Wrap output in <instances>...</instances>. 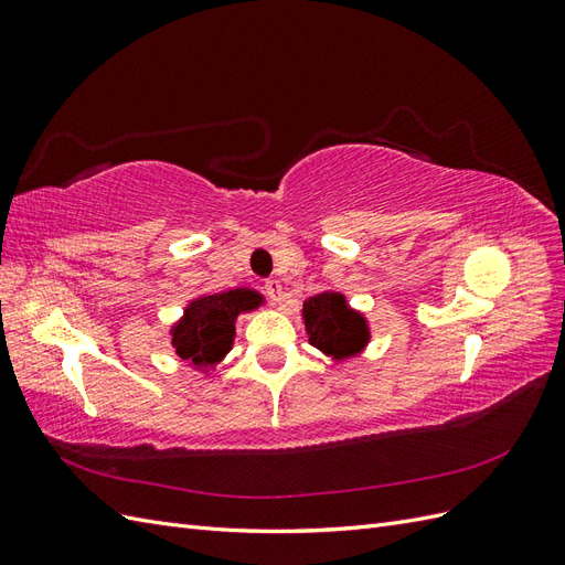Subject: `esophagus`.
I'll return each instance as SVG.
<instances>
[{
    "label": "esophagus",
    "mask_w": 565,
    "mask_h": 565,
    "mask_svg": "<svg viewBox=\"0 0 565 565\" xmlns=\"http://www.w3.org/2000/svg\"><path fill=\"white\" fill-rule=\"evenodd\" d=\"M264 292H266V297H268L273 303H280V301L285 299V295H282V285H280L278 280H266V285H264Z\"/></svg>",
    "instance_id": "esophagus-1"
}]
</instances>
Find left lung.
I'll return each mask as SVG.
<instances>
[{
  "label": "left lung",
  "instance_id": "8db88e82",
  "mask_svg": "<svg viewBox=\"0 0 565 565\" xmlns=\"http://www.w3.org/2000/svg\"><path fill=\"white\" fill-rule=\"evenodd\" d=\"M303 322L311 347L332 355L334 361L361 353L370 341L367 320L351 311L347 297L339 292H322L306 299Z\"/></svg>",
  "mask_w": 565,
  "mask_h": 565
}]
</instances>
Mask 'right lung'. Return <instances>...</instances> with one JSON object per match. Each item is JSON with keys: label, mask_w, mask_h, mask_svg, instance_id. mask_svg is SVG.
Masks as SVG:
<instances>
[{"label": "right lung", "mask_w": 565, "mask_h": 565, "mask_svg": "<svg viewBox=\"0 0 565 565\" xmlns=\"http://www.w3.org/2000/svg\"><path fill=\"white\" fill-rule=\"evenodd\" d=\"M259 303L262 295L245 287L198 297L185 306L183 318L172 328L177 353L200 370L216 365L233 347L235 318L245 311H254Z\"/></svg>", "instance_id": "add662e5"}]
</instances>
